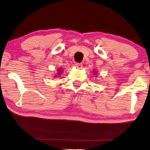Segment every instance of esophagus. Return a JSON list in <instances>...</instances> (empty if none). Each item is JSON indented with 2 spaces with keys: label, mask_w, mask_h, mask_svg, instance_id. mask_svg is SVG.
I'll return each mask as SVG.
<instances>
[{
  "label": "esophagus",
  "mask_w": 150,
  "mask_h": 150,
  "mask_svg": "<svg viewBox=\"0 0 150 150\" xmlns=\"http://www.w3.org/2000/svg\"><path fill=\"white\" fill-rule=\"evenodd\" d=\"M75 66L77 68H78V69H81V68H82L83 67V64L82 63H76L75 64Z\"/></svg>",
  "instance_id": "1"
}]
</instances>
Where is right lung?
<instances>
[{
  "instance_id": "add662e5",
  "label": "right lung",
  "mask_w": 150,
  "mask_h": 150,
  "mask_svg": "<svg viewBox=\"0 0 150 150\" xmlns=\"http://www.w3.org/2000/svg\"><path fill=\"white\" fill-rule=\"evenodd\" d=\"M61 70V69H59V73H60V71Z\"/></svg>"
}]
</instances>
